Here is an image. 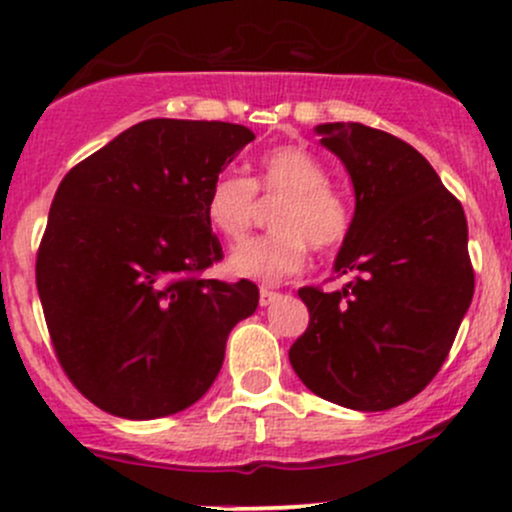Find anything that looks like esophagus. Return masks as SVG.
Returning <instances> with one entry per match:
<instances>
[{"mask_svg": "<svg viewBox=\"0 0 512 512\" xmlns=\"http://www.w3.org/2000/svg\"><path fill=\"white\" fill-rule=\"evenodd\" d=\"M277 291L274 289H269V286H262L260 289V306H269V303H274L277 301Z\"/></svg>", "mask_w": 512, "mask_h": 512, "instance_id": "1", "label": "esophagus"}]
</instances>
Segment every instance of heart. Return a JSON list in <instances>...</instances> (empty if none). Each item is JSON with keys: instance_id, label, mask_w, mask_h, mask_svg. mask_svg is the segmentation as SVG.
Wrapping results in <instances>:
<instances>
[{"instance_id": "heart-1", "label": "heart", "mask_w": 512, "mask_h": 512, "mask_svg": "<svg viewBox=\"0 0 512 512\" xmlns=\"http://www.w3.org/2000/svg\"><path fill=\"white\" fill-rule=\"evenodd\" d=\"M255 189L282 196L274 206L272 233L238 245L228 255V272L255 282H279L306 262L308 245L318 252L338 247L350 233L352 213L345 196L328 184V170L301 145H282L262 155L257 177L223 170L206 192V218L226 240H240L255 218Z\"/></svg>"}]
</instances>
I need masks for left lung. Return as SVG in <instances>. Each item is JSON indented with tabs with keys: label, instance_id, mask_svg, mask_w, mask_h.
<instances>
[{
	"label": "left lung",
	"instance_id": "left-lung-1",
	"mask_svg": "<svg viewBox=\"0 0 512 512\" xmlns=\"http://www.w3.org/2000/svg\"><path fill=\"white\" fill-rule=\"evenodd\" d=\"M323 148L355 187V216L333 269L338 291L299 289L308 328L289 362L316 396L389 411L440 372L474 296L462 204L413 145L362 123H320Z\"/></svg>",
	"mask_w": 512,
	"mask_h": 512
}]
</instances>
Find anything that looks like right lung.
Listing matches in <instances>:
<instances>
[{"mask_svg":"<svg viewBox=\"0 0 512 512\" xmlns=\"http://www.w3.org/2000/svg\"><path fill=\"white\" fill-rule=\"evenodd\" d=\"M250 140L238 123L150 119L60 182L36 286L55 355L101 411L189 408L221 372L230 330L257 311L247 279L199 277L223 257L206 192Z\"/></svg>","mask_w":512,"mask_h":512,"instance_id":"1","label":"right lung"}]
</instances>
